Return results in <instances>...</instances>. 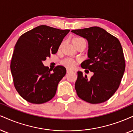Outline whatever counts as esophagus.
Masks as SVG:
<instances>
[{
    "label": "esophagus",
    "instance_id": "1",
    "mask_svg": "<svg viewBox=\"0 0 133 133\" xmlns=\"http://www.w3.org/2000/svg\"><path fill=\"white\" fill-rule=\"evenodd\" d=\"M71 71H72V70H70V69H66L67 73H70V72H71Z\"/></svg>",
    "mask_w": 133,
    "mask_h": 133
}]
</instances>
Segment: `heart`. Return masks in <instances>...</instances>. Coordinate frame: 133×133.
<instances>
[{
  "label": "heart",
  "instance_id": "heart-1",
  "mask_svg": "<svg viewBox=\"0 0 133 133\" xmlns=\"http://www.w3.org/2000/svg\"><path fill=\"white\" fill-rule=\"evenodd\" d=\"M79 39H83L81 38H75L73 41V42L76 41L77 40ZM62 63L63 64L64 66L68 67L69 68H73L75 67V65H76V61L73 58H70V57H66V58H64L62 61Z\"/></svg>",
  "mask_w": 133,
  "mask_h": 133
}]
</instances>
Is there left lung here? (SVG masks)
I'll return each instance as SVG.
<instances>
[{"instance_id":"obj_1","label":"left lung","mask_w":133,"mask_h":133,"mask_svg":"<svg viewBox=\"0 0 133 133\" xmlns=\"http://www.w3.org/2000/svg\"><path fill=\"white\" fill-rule=\"evenodd\" d=\"M71 32L88 40L89 58L81 66L94 73L88 79L86 75L78 71L77 95L91 104L104 102L117 91L123 76L125 60L122 45L117 37L97 26Z\"/></svg>"}]
</instances>
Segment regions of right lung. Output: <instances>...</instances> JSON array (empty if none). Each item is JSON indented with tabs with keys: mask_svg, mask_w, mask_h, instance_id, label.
Instances as JSON below:
<instances>
[{
	"mask_svg": "<svg viewBox=\"0 0 133 133\" xmlns=\"http://www.w3.org/2000/svg\"><path fill=\"white\" fill-rule=\"evenodd\" d=\"M69 29L41 25L21 36L15 46L10 70L15 88L26 101L32 104L47 102L55 96L57 86L66 75L58 65L51 73L42 62L57 53Z\"/></svg>",
	"mask_w": 133,
	"mask_h": 133,
	"instance_id": "1",
	"label": "right lung"
}]
</instances>
